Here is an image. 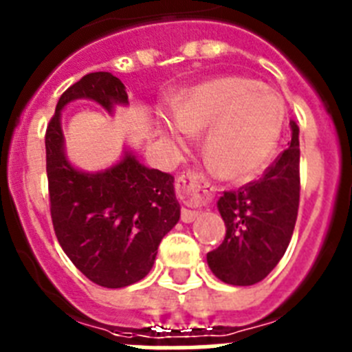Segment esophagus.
Masks as SVG:
<instances>
[{"label":"esophagus","instance_id":"34e87169","mask_svg":"<svg viewBox=\"0 0 352 352\" xmlns=\"http://www.w3.org/2000/svg\"><path fill=\"white\" fill-rule=\"evenodd\" d=\"M176 192L178 197L186 201L188 204H204L206 201V190L203 185V174L195 169H186L176 179ZM199 211L183 208L182 220L185 223H190L197 219Z\"/></svg>","mask_w":352,"mask_h":352}]
</instances>
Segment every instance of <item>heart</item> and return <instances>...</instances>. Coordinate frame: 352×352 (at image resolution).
Listing matches in <instances>:
<instances>
[{
    "mask_svg": "<svg viewBox=\"0 0 352 352\" xmlns=\"http://www.w3.org/2000/svg\"><path fill=\"white\" fill-rule=\"evenodd\" d=\"M285 121L282 96L247 77H220L192 89L179 113L166 120L179 144L206 130L204 155L222 176L250 178L272 158Z\"/></svg>",
    "mask_w": 352,
    "mask_h": 352,
    "instance_id": "b5f03b06",
    "label": "heart"
}]
</instances>
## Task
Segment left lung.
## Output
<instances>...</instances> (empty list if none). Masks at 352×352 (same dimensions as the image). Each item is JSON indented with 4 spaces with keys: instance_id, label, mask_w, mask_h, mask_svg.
<instances>
[{
    "instance_id": "8db88e82",
    "label": "left lung",
    "mask_w": 352,
    "mask_h": 352,
    "mask_svg": "<svg viewBox=\"0 0 352 352\" xmlns=\"http://www.w3.org/2000/svg\"><path fill=\"white\" fill-rule=\"evenodd\" d=\"M291 129L289 148L259 179L226 190L219 199L226 238L208 252V264L226 284H257L287 250L300 206V130L294 121Z\"/></svg>"
}]
</instances>
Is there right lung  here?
I'll return each mask as SVG.
<instances>
[{
  "mask_svg": "<svg viewBox=\"0 0 352 352\" xmlns=\"http://www.w3.org/2000/svg\"><path fill=\"white\" fill-rule=\"evenodd\" d=\"M76 98H91L107 111L129 102L123 82L109 72L84 76L60 96L45 130L52 227L65 254L93 284L126 287L148 275L162 238L178 223L174 178L130 153L104 173L74 169L63 151L60 113Z\"/></svg>",
  "mask_w": 352,
  "mask_h": 352,
  "instance_id": "obj_1",
  "label": "right lung"
}]
</instances>
